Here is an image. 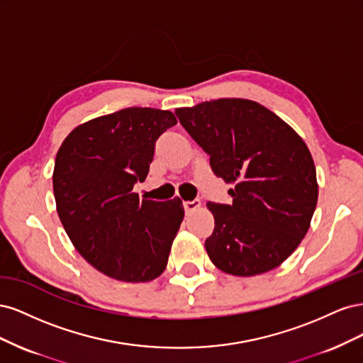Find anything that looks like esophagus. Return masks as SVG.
I'll list each match as a JSON object with an SVG mask.
<instances>
[{
    "label": "esophagus",
    "instance_id": "34e87169",
    "mask_svg": "<svg viewBox=\"0 0 363 363\" xmlns=\"http://www.w3.org/2000/svg\"><path fill=\"white\" fill-rule=\"evenodd\" d=\"M200 206H201L200 200H192V201H184L183 203V207H184L186 213H191V212L196 211V208H200Z\"/></svg>",
    "mask_w": 363,
    "mask_h": 363
}]
</instances>
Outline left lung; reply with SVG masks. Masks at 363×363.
<instances>
[{
	"label": "left lung",
	"instance_id": "8db88e82",
	"mask_svg": "<svg viewBox=\"0 0 363 363\" xmlns=\"http://www.w3.org/2000/svg\"><path fill=\"white\" fill-rule=\"evenodd\" d=\"M180 124L232 183V204L207 203L215 218L204 247L213 265L239 277L286 260L311 225L316 169L309 148L281 118L242 98L175 108Z\"/></svg>",
	"mask_w": 363,
	"mask_h": 363
}]
</instances>
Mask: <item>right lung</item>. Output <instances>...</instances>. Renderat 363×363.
Segmentation results:
<instances>
[{
	"instance_id": "right-lung-1",
	"label": "right lung",
	"mask_w": 363,
	"mask_h": 363,
	"mask_svg": "<svg viewBox=\"0 0 363 363\" xmlns=\"http://www.w3.org/2000/svg\"><path fill=\"white\" fill-rule=\"evenodd\" d=\"M177 119L169 111L128 107L75 127L52 172L57 213L72 245L106 276L150 281L167 268L184 216L182 200H140L159 136Z\"/></svg>"
}]
</instances>
